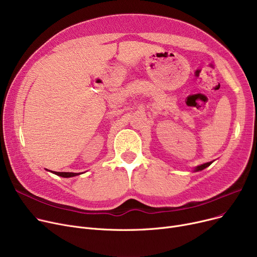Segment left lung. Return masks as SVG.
I'll use <instances>...</instances> for the list:
<instances>
[{
  "label": "left lung",
  "instance_id": "obj_1",
  "mask_svg": "<svg viewBox=\"0 0 257 257\" xmlns=\"http://www.w3.org/2000/svg\"><path fill=\"white\" fill-rule=\"evenodd\" d=\"M211 163H212V161H210V163H206V164H203V165H201V166H198V167L195 169V172H198V171H202V170H204L205 168L209 167V166L211 165Z\"/></svg>",
  "mask_w": 257,
  "mask_h": 257
}]
</instances>
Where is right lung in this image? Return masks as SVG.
Here are the masks:
<instances>
[{
    "label": "right lung",
    "mask_w": 257,
    "mask_h": 257,
    "mask_svg": "<svg viewBox=\"0 0 257 257\" xmlns=\"http://www.w3.org/2000/svg\"><path fill=\"white\" fill-rule=\"evenodd\" d=\"M54 174L58 175L60 177H64V178H69V177H74L77 176V175H80V173H69V172H53Z\"/></svg>",
    "instance_id": "1"
}]
</instances>
